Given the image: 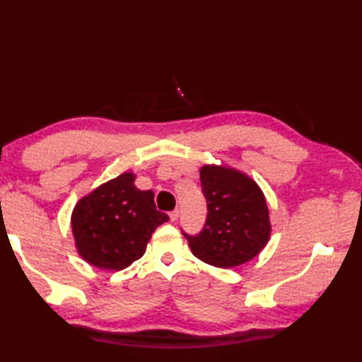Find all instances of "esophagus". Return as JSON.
Wrapping results in <instances>:
<instances>
[{
	"label": "esophagus",
	"mask_w": 362,
	"mask_h": 362,
	"mask_svg": "<svg viewBox=\"0 0 362 362\" xmlns=\"http://www.w3.org/2000/svg\"><path fill=\"white\" fill-rule=\"evenodd\" d=\"M177 218H179V210L169 211V219H171V222H174Z\"/></svg>",
	"instance_id": "obj_1"
}]
</instances>
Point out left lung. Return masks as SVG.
Here are the masks:
<instances>
[{
  "instance_id": "left-lung-1",
  "label": "left lung",
  "mask_w": 362,
  "mask_h": 362,
  "mask_svg": "<svg viewBox=\"0 0 362 362\" xmlns=\"http://www.w3.org/2000/svg\"><path fill=\"white\" fill-rule=\"evenodd\" d=\"M206 221L202 232L185 235L193 255L216 267H236L255 258L271 236L263 191L247 174L224 165L201 168Z\"/></svg>"
}]
</instances>
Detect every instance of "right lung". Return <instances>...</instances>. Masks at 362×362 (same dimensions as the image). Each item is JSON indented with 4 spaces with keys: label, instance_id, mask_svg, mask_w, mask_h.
I'll return each mask as SVG.
<instances>
[{
    "label": "right lung",
    "instance_id": "add662e5",
    "mask_svg": "<svg viewBox=\"0 0 362 362\" xmlns=\"http://www.w3.org/2000/svg\"><path fill=\"white\" fill-rule=\"evenodd\" d=\"M135 174L117 179L83 196L71 214V230L79 255L88 264L121 271L143 257L158 226L169 218L156 209L151 189L135 185Z\"/></svg>",
    "mask_w": 362,
    "mask_h": 362
}]
</instances>
